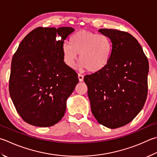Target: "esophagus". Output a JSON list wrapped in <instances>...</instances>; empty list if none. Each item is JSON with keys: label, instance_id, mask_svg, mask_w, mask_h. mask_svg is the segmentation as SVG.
<instances>
[{"label": "esophagus", "instance_id": "1", "mask_svg": "<svg viewBox=\"0 0 157 157\" xmlns=\"http://www.w3.org/2000/svg\"><path fill=\"white\" fill-rule=\"evenodd\" d=\"M78 79L79 82H82L84 80V76L82 75V74L78 73Z\"/></svg>", "mask_w": 157, "mask_h": 157}]
</instances>
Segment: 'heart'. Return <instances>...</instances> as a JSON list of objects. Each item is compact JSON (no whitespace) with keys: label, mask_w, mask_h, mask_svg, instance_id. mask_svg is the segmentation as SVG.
Segmentation results:
<instances>
[{"label":"heart","mask_w":157,"mask_h":157,"mask_svg":"<svg viewBox=\"0 0 157 157\" xmlns=\"http://www.w3.org/2000/svg\"><path fill=\"white\" fill-rule=\"evenodd\" d=\"M63 60L71 69L75 67L78 56L82 69L95 73L104 69L109 62L113 51L111 40L104 34L79 31L71 36L69 44L62 48Z\"/></svg>","instance_id":"heart-1"}]
</instances>
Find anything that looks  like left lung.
<instances>
[{
    "instance_id": "8db88e82",
    "label": "left lung",
    "mask_w": 157,
    "mask_h": 157,
    "mask_svg": "<svg viewBox=\"0 0 157 157\" xmlns=\"http://www.w3.org/2000/svg\"><path fill=\"white\" fill-rule=\"evenodd\" d=\"M99 31L112 41L110 59L104 69L86 75L84 80L93 116L100 124L114 129L130 123L143 108L149 64L141 45L129 33Z\"/></svg>"
}]
</instances>
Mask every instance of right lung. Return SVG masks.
Listing matches in <instances>:
<instances>
[{
    "label": "right lung",
    "mask_w": 157,
    "mask_h": 157,
    "mask_svg": "<svg viewBox=\"0 0 157 157\" xmlns=\"http://www.w3.org/2000/svg\"><path fill=\"white\" fill-rule=\"evenodd\" d=\"M72 27H38L25 37L13 54L10 95L27 124L49 127L61 120L78 74L63 60L64 41Z\"/></svg>",
    "instance_id": "add662e5"
}]
</instances>
